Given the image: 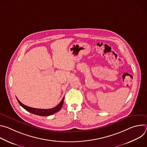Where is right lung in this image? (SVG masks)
I'll use <instances>...</instances> for the list:
<instances>
[{"instance_id": "right-lung-1", "label": "right lung", "mask_w": 147, "mask_h": 147, "mask_svg": "<svg viewBox=\"0 0 147 147\" xmlns=\"http://www.w3.org/2000/svg\"><path fill=\"white\" fill-rule=\"evenodd\" d=\"M64 98H63V99L61 100V101L57 105L53 108L51 109H37V108H31L27 106H26L25 105L23 104L22 102H21L17 98V100L18 101V102L19 103V104L22 106L24 109H26V111H27L28 112L35 114L36 115H38V116H48L49 115H52L56 112H57L58 111H60V109L61 108L63 104V102H64Z\"/></svg>"}]
</instances>
